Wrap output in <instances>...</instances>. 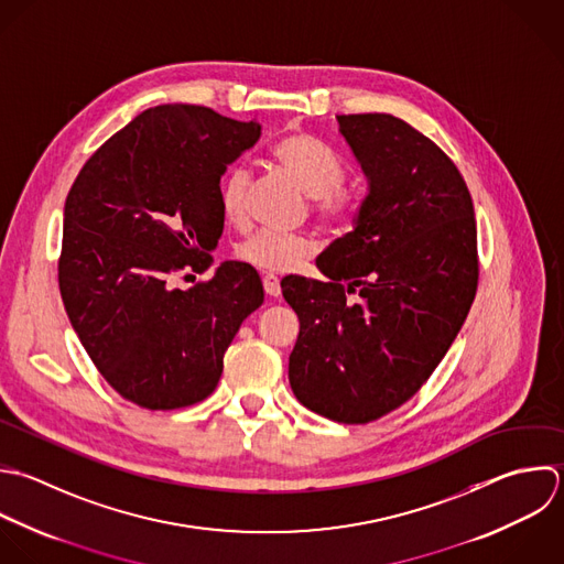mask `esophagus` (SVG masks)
Masks as SVG:
<instances>
[{"label": "esophagus", "instance_id": "esophagus-1", "mask_svg": "<svg viewBox=\"0 0 564 564\" xmlns=\"http://www.w3.org/2000/svg\"><path fill=\"white\" fill-rule=\"evenodd\" d=\"M263 290H265L268 296L276 299V296L281 294V283H279V279H276L274 274H265V276H263Z\"/></svg>", "mask_w": 564, "mask_h": 564}]
</instances>
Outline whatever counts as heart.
Listing matches in <instances>:
<instances>
[{"mask_svg": "<svg viewBox=\"0 0 564 564\" xmlns=\"http://www.w3.org/2000/svg\"><path fill=\"white\" fill-rule=\"evenodd\" d=\"M272 158L310 197H314L312 210L323 230L329 235H345L358 224L365 208V195L343 186L345 169L323 142L305 131H292L274 142ZM250 182V171L241 164L230 166L219 180V208L224 219L235 226L246 221ZM312 250V241L303 235L261 230L237 248V257L261 272L279 274L301 265Z\"/></svg>", "mask_w": 564, "mask_h": 564, "instance_id": "heart-1", "label": "heart"}]
</instances>
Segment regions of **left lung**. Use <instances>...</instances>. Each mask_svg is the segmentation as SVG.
Returning a JSON list of instances; mask_svg holds the SVG:
<instances>
[{"mask_svg":"<svg viewBox=\"0 0 564 564\" xmlns=\"http://www.w3.org/2000/svg\"><path fill=\"white\" fill-rule=\"evenodd\" d=\"M369 195L316 259L327 281L285 276L301 329L290 387L310 411L367 424L411 400L457 338L479 283L477 221L455 162L391 113L336 116Z\"/></svg>","mask_w":564,"mask_h":564,"instance_id":"8db88e82","label":"left lung"}]
</instances>
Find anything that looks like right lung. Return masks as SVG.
Returning <instances> with one entry per match:
<instances>
[{
	"mask_svg": "<svg viewBox=\"0 0 564 564\" xmlns=\"http://www.w3.org/2000/svg\"><path fill=\"white\" fill-rule=\"evenodd\" d=\"M261 135L202 105H158L83 164L63 208L58 290L87 356L124 400L173 411L206 400L241 323L263 303L248 263L210 268L219 180Z\"/></svg>",
	"mask_w": 564,
	"mask_h": 564,
	"instance_id": "add662e5",
	"label": "right lung"
}]
</instances>
